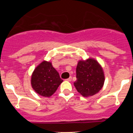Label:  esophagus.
Returning a JSON list of instances; mask_svg holds the SVG:
<instances>
[{"mask_svg":"<svg viewBox=\"0 0 133 133\" xmlns=\"http://www.w3.org/2000/svg\"><path fill=\"white\" fill-rule=\"evenodd\" d=\"M71 80H72V77H71V76H70V77L68 78H67L65 80H67V81L70 82V81H71Z\"/></svg>","mask_w":133,"mask_h":133,"instance_id":"1","label":"esophagus"}]
</instances>
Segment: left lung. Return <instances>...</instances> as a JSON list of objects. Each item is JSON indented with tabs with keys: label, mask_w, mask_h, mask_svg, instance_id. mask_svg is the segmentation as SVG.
Instances as JSON below:
<instances>
[{
	"label": "left lung",
	"mask_w": 133,
	"mask_h": 133,
	"mask_svg": "<svg viewBox=\"0 0 133 133\" xmlns=\"http://www.w3.org/2000/svg\"><path fill=\"white\" fill-rule=\"evenodd\" d=\"M76 72L74 85L83 96H93L103 87L105 79L104 71L96 60L92 58L80 60Z\"/></svg>",
	"instance_id": "obj_1"
}]
</instances>
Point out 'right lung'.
Returning <instances> with one entry per match:
<instances>
[{"mask_svg": "<svg viewBox=\"0 0 133 133\" xmlns=\"http://www.w3.org/2000/svg\"><path fill=\"white\" fill-rule=\"evenodd\" d=\"M31 82L32 88L38 95L49 97L57 91L63 80L51 63L44 61L35 69Z\"/></svg>", "mask_w": 133, "mask_h": 133, "instance_id": "1", "label": "right lung"}]
</instances>
